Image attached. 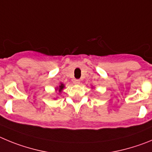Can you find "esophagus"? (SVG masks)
I'll return each instance as SVG.
<instances>
[{"label":"esophagus","instance_id":"1","mask_svg":"<svg viewBox=\"0 0 152 152\" xmlns=\"http://www.w3.org/2000/svg\"><path fill=\"white\" fill-rule=\"evenodd\" d=\"M73 83H74L75 85H79V83H80V80H79V79H74V80H73Z\"/></svg>","mask_w":152,"mask_h":152}]
</instances>
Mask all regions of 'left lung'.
Returning a JSON list of instances; mask_svg holds the SVG:
<instances>
[{
	"mask_svg": "<svg viewBox=\"0 0 152 152\" xmlns=\"http://www.w3.org/2000/svg\"><path fill=\"white\" fill-rule=\"evenodd\" d=\"M92 88H93V87H92Z\"/></svg>",
	"mask_w": 152,
	"mask_h": 152,
	"instance_id": "obj_1",
	"label": "left lung"
}]
</instances>
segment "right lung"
<instances>
[{
    "instance_id": "add662e5",
    "label": "right lung",
    "mask_w": 152,
    "mask_h": 152,
    "mask_svg": "<svg viewBox=\"0 0 152 152\" xmlns=\"http://www.w3.org/2000/svg\"><path fill=\"white\" fill-rule=\"evenodd\" d=\"M64 88H65V86H64V83H60L59 86H57V87L55 88V90L56 91H57V94H61V93L62 92L63 90H64Z\"/></svg>"
}]
</instances>
